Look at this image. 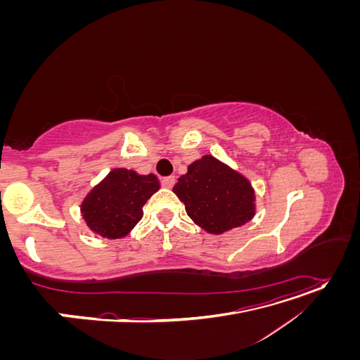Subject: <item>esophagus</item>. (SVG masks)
<instances>
[{"label":"esophagus","instance_id":"obj_1","mask_svg":"<svg viewBox=\"0 0 360 360\" xmlns=\"http://www.w3.org/2000/svg\"><path fill=\"white\" fill-rule=\"evenodd\" d=\"M174 183H176V177H174V176L162 179V186L167 188V189H171L174 186Z\"/></svg>","mask_w":360,"mask_h":360}]
</instances>
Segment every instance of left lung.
Masks as SVG:
<instances>
[{
    "label": "left lung",
    "instance_id": "left-lung-1",
    "mask_svg": "<svg viewBox=\"0 0 360 360\" xmlns=\"http://www.w3.org/2000/svg\"><path fill=\"white\" fill-rule=\"evenodd\" d=\"M172 192L205 233L219 236L255 216V191L243 174L212 155L193 160Z\"/></svg>",
    "mask_w": 360,
    "mask_h": 360
}]
</instances>
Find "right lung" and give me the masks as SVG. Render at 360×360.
I'll return each instance as SVG.
<instances>
[{
    "label": "right lung",
    "instance_id": "add662e5",
    "mask_svg": "<svg viewBox=\"0 0 360 360\" xmlns=\"http://www.w3.org/2000/svg\"><path fill=\"white\" fill-rule=\"evenodd\" d=\"M160 189L155 174L114 168L90 189L81 202L89 230L108 240L123 238L143 219V207Z\"/></svg>",
    "mask_w": 360,
    "mask_h": 360
}]
</instances>
